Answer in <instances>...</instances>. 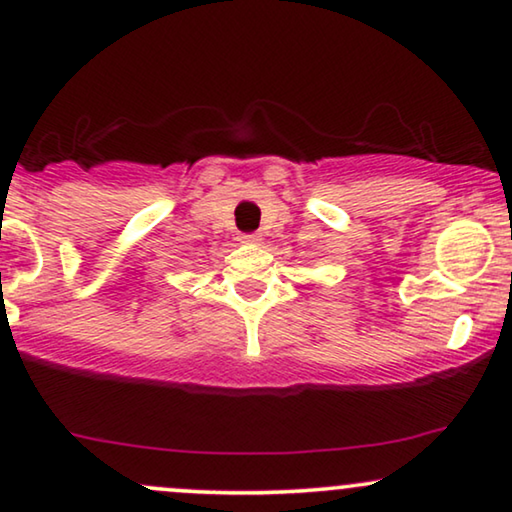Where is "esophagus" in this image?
Instances as JSON below:
<instances>
[{"mask_svg":"<svg viewBox=\"0 0 512 512\" xmlns=\"http://www.w3.org/2000/svg\"><path fill=\"white\" fill-rule=\"evenodd\" d=\"M242 244H258L261 242V233H251V235H240Z\"/></svg>","mask_w":512,"mask_h":512,"instance_id":"esophagus-1","label":"esophagus"}]
</instances>
